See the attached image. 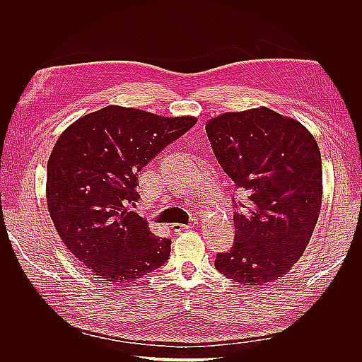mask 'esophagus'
<instances>
[{
    "mask_svg": "<svg viewBox=\"0 0 362 362\" xmlns=\"http://www.w3.org/2000/svg\"><path fill=\"white\" fill-rule=\"evenodd\" d=\"M198 225V218H192V222L189 225H182V223H173L172 229L175 233H182V231H189V229L194 228Z\"/></svg>",
    "mask_w": 362,
    "mask_h": 362,
    "instance_id": "1",
    "label": "esophagus"
}]
</instances>
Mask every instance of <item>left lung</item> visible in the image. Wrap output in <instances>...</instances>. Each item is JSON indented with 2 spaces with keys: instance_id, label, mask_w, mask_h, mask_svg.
Segmentation results:
<instances>
[{
  "instance_id": "left-lung-1",
  "label": "left lung",
  "mask_w": 362,
  "mask_h": 362,
  "mask_svg": "<svg viewBox=\"0 0 362 362\" xmlns=\"http://www.w3.org/2000/svg\"><path fill=\"white\" fill-rule=\"evenodd\" d=\"M222 169L247 193L234 213V246L214 266L242 286H269L299 261L322 208V157L299 120L267 107L206 120Z\"/></svg>"
}]
</instances>
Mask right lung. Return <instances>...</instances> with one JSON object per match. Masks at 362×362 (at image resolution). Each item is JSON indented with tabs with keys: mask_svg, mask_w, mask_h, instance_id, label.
<instances>
[{
	"mask_svg": "<svg viewBox=\"0 0 362 362\" xmlns=\"http://www.w3.org/2000/svg\"><path fill=\"white\" fill-rule=\"evenodd\" d=\"M196 122L107 105L57 139L47 164L48 211L64 246L98 278L131 286L169 258L170 240L129 206L141 168Z\"/></svg>",
	"mask_w": 362,
	"mask_h": 362,
	"instance_id": "add662e5",
	"label": "right lung"
}]
</instances>
